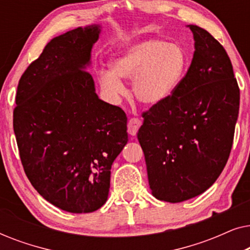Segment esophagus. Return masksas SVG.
Masks as SVG:
<instances>
[{"label": "esophagus", "instance_id": "1", "mask_svg": "<svg viewBox=\"0 0 250 250\" xmlns=\"http://www.w3.org/2000/svg\"><path fill=\"white\" fill-rule=\"evenodd\" d=\"M142 124V121L138 117H133L128 121V124H127V132L128 134L131 135H135L136 133H138L140 126Z\"/></svg>", "mask_w": 250, "mask_h": 250}]
</instances>
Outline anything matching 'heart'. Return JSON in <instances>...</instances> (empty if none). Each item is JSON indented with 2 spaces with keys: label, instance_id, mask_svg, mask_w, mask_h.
Wrapping results in <instances>:
<instances>
[{
  "label": "heart",
  "instance_id": "obj_1",
  "mask_svg": "<svg viewBox=\"0 0 250 250\" xmlns=\"http://www.w3.org/2000/svg\"><path fill=\"white\" fill-rule=\"evenodd\" d=\"M188 68V56L180 44L146 40L128 46L111 62V71H99L105 93L118 98L125 93L119 78L133 80V93L143 104L167 100L180 86Z\"/></svg>",
  "mask_w": 250,
  "mask_h": 250
}]
</instances>
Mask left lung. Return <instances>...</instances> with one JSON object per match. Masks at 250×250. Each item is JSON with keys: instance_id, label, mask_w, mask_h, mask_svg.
<instances>
[{"instance_id": "8db88e82", "label": "left lung", "mask_w": 250, "mask_h": 250, "mask_svg": "<svg viewBox=\"0 0 250 250\" xmlns=\"http://www.w3.org/2000/svg\"><path fill=\"white\" fill-rule=\"evenodd\" d=\"M192 61L180 86L142 114L138 140L153 197L181 203L220 176L233 143L240 90L227 51L207 30L190 25Z\"/></svg>"}]
</instances>
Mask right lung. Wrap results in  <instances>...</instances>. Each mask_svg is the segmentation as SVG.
I'll return each mask as SVG.
<instances>
[{
	"instance_id": "add662e5",
	"label": "right lung",
	"mask_w": 250,
	"mask_h": 250,
	"mask_svg": "<svg viewBox=\"0 0 250 250\" xmlns=\"http://www.w3.org/2000/svg\"><path fill=\"white\" fill-rule=\"evenodd\" d=\"M100 26L51 40L20 77L13 131L27 177L44 199L70 213L107 201L110 169L127 143L122 108L100 100L86 69Z\"/></svg>"
}]
</instances>
